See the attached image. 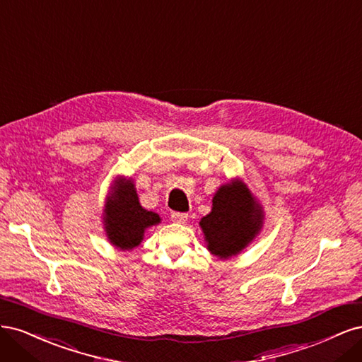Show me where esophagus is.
Segmentation results:
<instances>
[{
	"label": "esophagus",
	"instance_id": "34e87169",
	"mask_svg": "<svg viewBox=\"0 0 362 362\" xmlns=\"http://www.w3.org/2000/svg\"><path fill=\"white\" fill-rule=\"evenodd\" d=\"M189 214L187 213H172V221L173 222H178V223H184L185 221H187Z\"/></svg>",
	"mask_w": 362,
	"mask_h": 362
}]
</instances>
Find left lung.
<instances>
[{
  "label": "left lung",
  "instance_id": "left-lung-1",
  "mask_svg": "<svg viewBox=\"0 0 362 362\" xmlns=\"http://www.w3.org/2000/svg\"><path fill=\"white\" fill-rule=\"evenodd\" d=\"M261 210L242 182L222 185L213 198V210L201 228L211 254L228 258L238 254L261 228Z\"/></svg>",
  "mask_w": 362,
  "mask_h": 362
}]
</instances>
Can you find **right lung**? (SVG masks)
<instances>
[{"mask_svg": "<svg viewBox=\"0 0 362 362\" xmlns=\"http://www.w3.org/2000/svg\"><path fill=\"white\" fill-rule=\"evenodd\" d=\"M104 222L110 242L127 250L139 246L145 229L158 223L160 217L141 208L133 182L120 181L107 204Z\"/></svg>", "mask_w": 362, "mask_h": 362, "instance_id": "1", "label": "right lung"}]
</instances>
